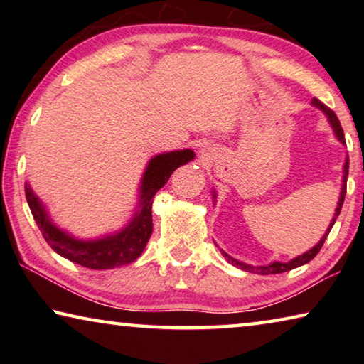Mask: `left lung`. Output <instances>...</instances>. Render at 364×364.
Wrapping results in <instances>:
<instances>
[{
    "mask_svg": "<svg viewBox=\"0 0 364 364\" xmlns=\"http://www.w3.org/2000/svg\"><path fill=\"white\" fill-rule=\"evenodd\" d=\"M311 106H315L316 109L323 110V114H324L326 117H328V120H329V123H331L332 130H334V133H336V138H337L338 141H341L342 144H345L343 130H342V127H341V122H338V119H337V115H336L334 112H332V110H331L328 106H324V104H323L321 101H318L316 97H313V100H311ZM347 176H348V157L345 159V164H343L342 189H341V197H338V202H337V208H336L334 217H332L331 223H329V228H328V230H326L324 236H323L321 239H319V242L315 245V247H311L310 250L305 252V254L295 257V258H292V260H289V262H273V263H269V264H264V267H254V264L239 262V260H236V258H232L231 255H228L225 250H221V254L225 255L226 260L230 262V263L232 264V267L241 268V269H244V271H249V273H257V274H278V273H284V271H291V269H294V268L301 267V264H305V263H308L310 260H313V258L316 257L318 252L321 250L323 244H324V241H326V237H328V234L331 232L332 226H334L336 220H337V217H338V213H341V210H342V205H343V200H345V193H347ZM212 197H213V202H215V199H217V193H215V191H212Z\"/></svg>",
    "mask_w": 364,
    "mask_h": 364,
    "instance_id": "8db88e82",
    "label": "left lung"
}]
</instances>
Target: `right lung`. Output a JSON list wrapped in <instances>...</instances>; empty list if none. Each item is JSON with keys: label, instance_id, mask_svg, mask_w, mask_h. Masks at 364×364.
Segmentation results:
<instances>
[{"label": "right lung", "instance_id": "right-lung-1", "mask_svg": "<svg viewBox=\"0 0 364 364\" xmlns=\"http://www.w3.org/2000/svg\"><path fill=\"white\" fill-rule=\"evenodd\" d=\"M196 157L194 151H170L151 157L141 178L138 205L128 223L119 231L95 239H80L59 228L49 217L46 205L26 183V197L30 210L45 241L60 257L91 269H112L133 263L143 254L152 234V197L165 186L171 173Z\"/></svg>", "mask_w": 364, "mask_h": 364}]
</instances>
